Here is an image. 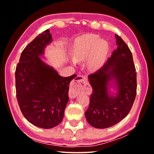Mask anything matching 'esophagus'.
Instances as JSON below:
<instances>
[{"instance_id":"34e87169","label":"esophagus","mask_w":154,"mask_h":154,"mask_svg":"<svg viewBox=\"0 0 154 154\" xmlns=\"http://www.w3.org/2000/svg\"><path fill=\"white\" fill-rule=\"evenodd\" d=\"M86 82L87 80L86 78L82 76H79L75 78V79H73L69 91L70 97L71 98L76 97L77 94L79 93L80 89L86 86Z\"/></svg>"}]
</instances>
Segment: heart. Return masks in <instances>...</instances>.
I'll return each instance as SVG.
<instances>
[{
	"mask_svg": "<svg viewBox=\"0 0 154 154\" xmlns=\"http://www.w3.org/2000/svg\"><path fill=\"white\" fill-rule=\"evenodd\" d=\"M109 51L108 41L101 39L97 34H86L80 36L75 41L72 49L74 57L71 61L76 63L77 61H86V66L90 70H95L100 67L106 59Z\"/></svg>",
	"mask_w": 154,
	"mask_h": 154,
	"instance_id": "1",
	"label": "heart"
}]
</instances>
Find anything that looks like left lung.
<instances>
[{
	"label": "left lung",
	"mask_w": 154,
	"mask_h": 154,
	"mask_svg": "<svg viewBox=\"0 0 154 154\" xmlns=\"http://www.w3.org/2000/svg\"><path fill=\"white\" fill-rule=\"evenodd\" d=\"M116 37L117 49L100 69L88 75L93 93L85 116L88 122L97 128L111 127L125 118L136 96V72L131 52L120 36ZM111 86L116 87L115 94L109 92Z\"/></svg>",
	"instance_id": "1"
}]
</instances>
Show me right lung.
I'll return each mask as SVG.
<instances>
[{
	"instance_id": "add662e5",
	"label": "right lung",
	"mask_w": 154,
	"mask_h": 154,
	"mask_svg": "<svg viewBox=\"0 0 154 154\" xmlns=\"http://www.w3.org/2000/svg\"><path fill=\"white\" fill-rule=\"evenodd\" d=\"M52 41L43 31L24 48L15 71L16 93L20 109L27 121L43 128L59 125L69 100L70 77L60 76L41 58Z\"/></svg>"
}]
</instances>
